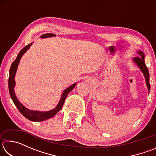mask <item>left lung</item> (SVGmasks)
Returning <instances> with one entry per match:
<instances>
[{
    "label": "left lung",
    "instance_id": "1",
    "mask_svg": "<svg viewBox=\"0 0 156 156\" xmlns=\"http://www.w3.org/2000/svg\"><path fill=\"white\" fill-rule=\"evenodd\" d=\"M138 53L140 56L134 58L133 61L138 66L140 69L141 70V72L143 73L145 78V80H146V84L147 86L148 91L149 92L150 88H151V87H150V83H149V73L144 62V54L142 51H138Z\"/></svg>",
    "mask_w": 156,
    "mask_h": 156
}]
</instances>
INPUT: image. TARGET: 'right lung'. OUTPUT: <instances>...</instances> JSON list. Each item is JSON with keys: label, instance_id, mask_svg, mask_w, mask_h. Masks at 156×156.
<instances>
[{"label": "right lung", "instance_id": "obj_1", "mask_svg": "<svg viewBox=\"0 0 156 156\" xmlns=\"http://www.w3.org/2000/svg\"><path fill=\"white\" fill-rule=\"evenodd\" d=\"M52 36H55V34H44L43 36H41V38H47V37H52ZM32 43H33L29 44L28 45L25 46L24 48L21 50V51L19 52V54H18L16 58L14 61L12 62L11 67H10V69H9L8 86H9L10 96H11L14 105H16V107L18 108V109L19 110V112H20L21 114L24 115L27 119L30 120L31 121H34V122H41V121L46 120L47 119H49V118L53 117V116L56 115V113L58 112L60 109H61L62 105L64 104L65 98H67V95L70 93V91L75 87L76 85V83H74L73 84H72V85H71L69 87L66 89L65 90L63 91L58 104L57 105L56 108H54V109H53L51 111H49V112L33 111V110L28 109L27 108H26L25 106H23V105L21 104L19 101H18V98H16V96L14 89L15 87V84H16L14 78H15V74L16 73L18 65L19 64L20 58H22L23 55L27 51V50L30 48V46L32 44Z\"/></svg>", "mask_w": 156, "mask_h": 156}]
</instances>
